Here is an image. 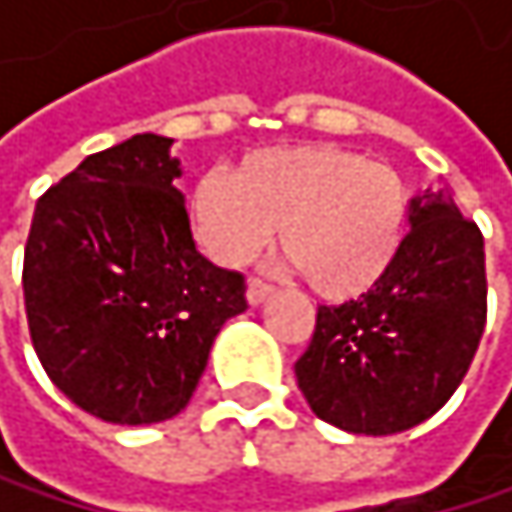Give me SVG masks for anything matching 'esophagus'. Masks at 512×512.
Here are the masks:
<instances>
[{
	"instance_id": "obj_1",
	"label": "esophagus",
	"mask_w": 512,
	"mask_h": 512,
	"mask_svg": "<svg viewBox=\"0 0 512 512\" xmlns=\"http://www.w3.org/2000/svg\"><path fill=\"white\" fill-rule=\"evenodd\" d=\"M270 291H273L270 282H264V279H258V276H251V279H248V291H245V294H248V304L258 307Z\"/></svg>"
}]
</instances>
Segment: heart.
<instances>
[{
    "label": "heart",
    "mask_w": 512,
    "mask_h": 512,
    "mask_svg": "<svg viewBox=\"0 0 512 512\" xmlns=\"http://www.w3.org/2000/svg\"><path fill=\"white\" fill-rule=\"evenodd\" d=\"M190 230L224 267H245L270 245L331 301L375 285L405 239L408 193L390 165L307 144L245 156L233 174L208 171L190 193Z\"/></svg>",
    "instance_id": "b5f03b06"
}]
</instances>
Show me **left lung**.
Segmentation results:
<instances>
[{
	"label": "left lung",
	"mask_w": 512,
	"mask_h": 512,
	"mask_svg": "<svg viewBox=\"0 0 512 512\" xmlns=\"http://www.w3.org/2000/svg\"><path fill=\"white\" fill-rule=\"evenodd\" d=\"M485 242L439 193L411 199V230L390 270L356 301L319 307L294 375L313 415L347 433L390 436L451 399L476 356Z\"/></svg>",
	"instance_id": "1"
}]
</instances>
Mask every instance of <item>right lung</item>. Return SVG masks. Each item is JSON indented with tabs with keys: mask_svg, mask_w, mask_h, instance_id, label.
I'll list each match as a JSON object with an SVG mask.
<instances>
[{
	"mask_svg": "<svg viewBox=\"0 0 512 512\" xmlns=\"http://www.w3.org/2000/svg\"><path fill=\"white\" fill-rule=\"evenodd\" d=\"M171 137L134 134L88 156L33 211L24 307L51 384L107 424L187 408L245 276L196 251Z\"/></svg>",
	"mask_w": 512,
	"mask_h": 512,
	"instance_id": "1",
	"label": "right lung"
}]
</instances>
